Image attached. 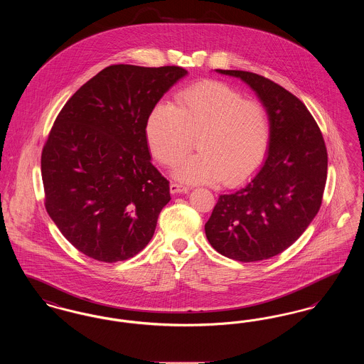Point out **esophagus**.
Wrapping results in <instances>:
<instances>
[{"instance_id":"1","label":"esophagus","mask_w":364,"mask_h":364,"mask_svg":"<svg viewBox=\"0 0 364 364\" xmlns=\"http://www.w3.org/2000/svg\"><path fill=\"white\" fill-rule=\"evenodd\" d=\"M171 192L172 193H180V192H188V187L186 186H181V184H177V183H172L171 184Z\"/></svg>"}]
</instances>
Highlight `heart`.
Returning <instances> with one entry per match:
<instances>
[{"label":"heart","mask_w":364,"mask_h":364,"mask_svg":"<svg viewBox=\"0 0 364 364\" xmlns=\"http://www.w3.org/2000/svg\"><path fill=\"white\" fill-rule=\"evenodd\" d=\"M193 138L199 153L183 161L174 176L187 183L223 180L235 186L264 161L272 124L263 105L244 100L225 83L208 80L181 90L174 106L156 105L146 120L149 150L165 166L187 156Z\"/></svg>","instance_id":"obj_1"}]
</instances>
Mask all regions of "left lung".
Returning <instances> with one entry per match:
<instances>
[{
	"label": "left lung",
	"instance_id": "1",
	"mask_svg": "<svg viewBox=\"0 0 364 364\" xmlns=\"http://www.w3.org/2000/svg\"><path fill=\"white\" fill-rule=\"evenodd\" d=\"M242 79L266 107L272 140L247 184L220 195L205 230L211 247L239 262L276 257L311 224L328 176L325 140L311 113L284 87L247 70H215Z\"/></svg>",
	"mask_w": 364,
	"mask_h": 364
}]
</instances>
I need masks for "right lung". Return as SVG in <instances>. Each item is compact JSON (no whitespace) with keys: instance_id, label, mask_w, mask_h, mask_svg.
I'll list each match as a JSON object with an SVG mask.
<instances>
[{"instance_id":"right-lung-1","label":"right lung","mask_w":364,"mask_h":364,"mask_svg":"<svg viewBox=\"0 0 364 364\" xmlns=\"http://www.w3.org/2000/svg\"><path fill=\"white\" fill-rule=\"evenodd\" d=\"M187 73L181 67L110 65L58 113L41 158L45 208L87 257L129 259L151 240L171 192L151 164L146 120Z\"/></svg>"}]
</instances>
